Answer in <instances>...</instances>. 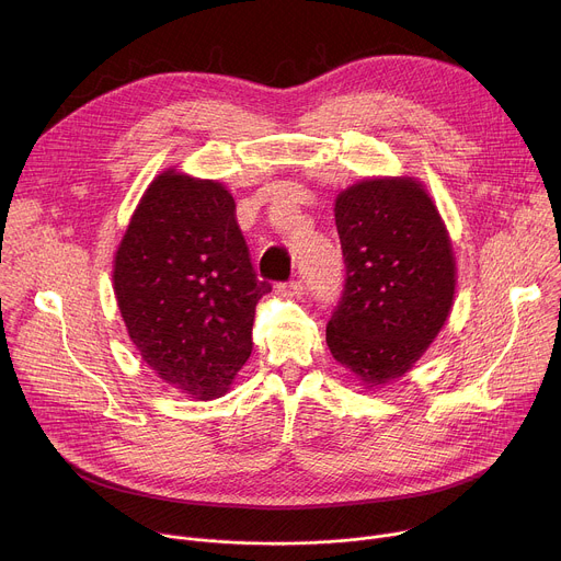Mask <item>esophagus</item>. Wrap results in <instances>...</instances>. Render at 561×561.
<instances>
[{
	"label": "esophagus",
	"mask_w": 561,
	"mask_h": 561,
	"mask_svg": "<svg viewBox=\"0 0 561 561\" xmlns=\"http://www.w3.org/2000/svg\"><path fill=\"white\" fill-rule=\"evenodd\" d=\"M286 293L288 295H295V297H299L301 293H304V284L297 279V282H290V284H286Z\"/></svg>",
	"instance_id": "obj_1"
}]
</instances>
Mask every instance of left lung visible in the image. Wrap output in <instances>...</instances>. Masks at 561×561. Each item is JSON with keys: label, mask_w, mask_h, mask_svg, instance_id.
<instances>
[{"label": "left lung", "mask_w": 561, "mask_h": 561, "mask_svg": "<svg viewBox=\"0 0 561 561\" xmlns=\"http://www.w3.org/2000/svg\"><path fill=\"white\" fill-rule=\"evenodd\" d=\"M333 213L346 279L327 344L365 389H378L410 371L449 318L451 239L414 176L353 183L335 196Z\"/></svg>", "instance_id": "obj_1"}]
</instances>
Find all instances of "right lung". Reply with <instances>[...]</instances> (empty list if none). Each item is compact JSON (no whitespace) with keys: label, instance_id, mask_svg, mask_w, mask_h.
<instances>
[{"label":"right lung","instance_id":"add662e5","mask_svg":"<svg viewBox=\"0 0 561 561\" xmlns=\"http://www.w3.org/2000/svg\"><path fill=\"white\" fill-rule=\"evenodd\" d=\"M114 293L129 340L161 380L196 400L224 396L252 351L257 301L234 198L174 168L140 196L114 254Z\"/></svg>","mask_w":561,"mask_h":561}]
</instances>
